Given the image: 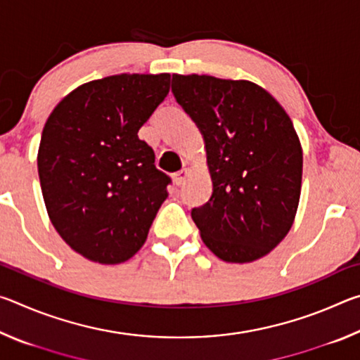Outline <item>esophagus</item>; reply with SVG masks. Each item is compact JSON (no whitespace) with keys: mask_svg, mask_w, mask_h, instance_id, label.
Masks as SVG:
<instances>
[{"mask_svg":"<svg viewBox=\"0 0 360 360\" xmlns=\"http://www.w3.org/2000/svg\"><path fill=\"white\" fill-rule=\"evenodd\" d=\"M188 176H191V169H188V168H182L181 172L174 173V182H176V186L184 184Z\"/></svg>","mask_w":360,"mask_h":360,"instance_id":"obj_1","label":"esophagus"}]
</instances>
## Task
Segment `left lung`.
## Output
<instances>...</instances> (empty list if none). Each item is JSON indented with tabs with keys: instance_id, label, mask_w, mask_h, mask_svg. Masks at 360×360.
<instances>
[{
	"instance_id": "8db88e82",
	"label": "left lung",
	"mask_w": 360,
	"mask_h": 360,
	"mask_svg": "<svg viewBox=\"0 0 360 360\" xmlns=\"http://www.w3.org/2000/svg\"><path fill=\"white\" fill-rule=\"evenodd\" d=\"M172 90L202 130L212 195L192 219L210 251L230 264L270 254L295 221L303 150L290 117L245 79L173 75Z\"/></svg>"
}]
</instances>
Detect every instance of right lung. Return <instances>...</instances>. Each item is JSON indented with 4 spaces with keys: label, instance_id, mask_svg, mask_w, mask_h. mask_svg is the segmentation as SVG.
Masks as SVG:
<instances>
[{
    "label": "right lung",
    "instance_id": "right-lung-1",
    "mask_svg": "<svg viewBox=\"0 0 360 360\" xmlns=\"http://www.w3.org/2000/svg\"><path fill=\"white\" fill-rule=\"evenodd\" d=\"M169 92V75L85 82L42 129L38 173L49 219L72 251L101 265L135 255L168 197L169 178L138 131Z\"/></svg>",
    "mask_w": 360,
    "mask_h": 360
}]
</instances>
